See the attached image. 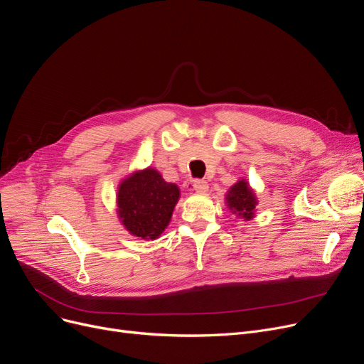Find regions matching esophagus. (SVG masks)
<instances>
[{"label":"esophagus","instance_id":"obj_1","mask_svg":"<svg viewBox=\"0 0 364 364\" xmlns=\"http://www.w3.org/2000/svg\"><path fill=\"white\" fill-rule=\"evenodd\" d=\"M208 183L205 181V180H195L193 181V188L196 192H199V193H203V192H207L208 191Z\"/></svg>","mask_w":364,"mask_h":364}]
</instances>
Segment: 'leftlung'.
Masks as SVG:
<instances>
[{"mask_svg":"<svg viewBox=\"0 0 364 364\" xmlns=\"http://www.w3.org/2000/svg\"><path fill=\"white\" fill-rule=\"evenodd\" d=\"M228 203L233 213H238V215H242L244 218H251L256 208V198L248 188L247 183L240 181L230 188Z\"/></svg>","mask_w":364,"mask_h":364,"instance_id":"8db88e82","label":"left lung"}]
</instances>
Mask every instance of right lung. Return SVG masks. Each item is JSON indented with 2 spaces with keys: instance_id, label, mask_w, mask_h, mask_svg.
Segmentation results:
<instances>
[{
  "instance_id": "add662e5",
  "label": "right lung",
  "mask_w": 364,
  "mask_h": 364,
  "mask_svg": "<svg viewBox=\"0 0 364 364\" xmlns=\"http://www.w3.org/2000/svg\"><path fill=\"white\" fill-rule=\"evenodd\" d=\"M178 198V187L166 183L157 171L135 172L119 188L122 223L138 238L154 240L168 226Z\"/></svg>"
}]
</instances>
